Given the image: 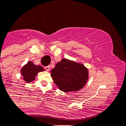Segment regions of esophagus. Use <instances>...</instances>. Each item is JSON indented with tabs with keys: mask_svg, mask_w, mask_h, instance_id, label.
Listing matches in <instances>:
<instances>
[{
	"mask_svg": "<svg viewBox=\"0 0 126 126\" xmlns=\"http://www.w3.org/2000/svg\"><path fill=\"white\" fill-rule=\"evenodd\" d=\"M45 69L46 71H49L50 69V67L49 66V65H48V66H46V67H45Z\"/></svg>",
	"mask_w": 126,
	"mask_h": 126,
	"instance_id": "esophagus-1",
	"label": "esophagus"
}]
</instances>
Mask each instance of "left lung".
I'll return each instance as SVG.
<instances>
[{
  "mask_svg": "<svg viewBox=\"0 0 126 126\" xmlns=\"http://www.w3.org/2000/svg\"><path fill=\"white\" fill-rule=\"evenodd\" d=\"M51 76L61 91L76 92L85 85L89 78V71L83 64L62 59L51 69Z\"/></svg>",
  "mask_w": 126,
  "mask_h": 126,
  "instance_id": "left-lung-1",
  "label": "left lung"
}]
</instances>
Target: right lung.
I'll use <instances>...</instances> for the list:
<instances>
[{
	"label": "right lung",
	"mask_w": 126,
	"mask_h": 126,
	"mask_svg": "<svg viewBox=\"0 0 126 126\" xmlns=\"http://www.w3.org/2000/svg\"><path fill=\"white\" fill-rule=\"evenodd\" d=\"M45 71V69L39 65H35L32 62L29 61L27 64L24 65L21 69V75L23 76V79L25 82H32L35 79L39 72Z\"/></svg>",
	"instance_id": "add662e5"
}]
</instances>
